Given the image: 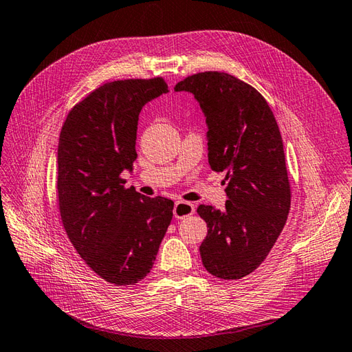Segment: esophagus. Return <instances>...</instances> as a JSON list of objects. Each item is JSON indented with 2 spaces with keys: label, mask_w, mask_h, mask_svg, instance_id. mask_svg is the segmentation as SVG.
Here are the masks:
<instances>
[{
  "label": "esophagus",
  "mask_w": 352,
  "mask_h": 352,
  "mask_svg": "<svg viewBox=\"0 0 352 352\" xmlns=\"http://www.w3.org/2000/svg\"><path fill=\"white\" fill-rule=\"evenodd\" d=\"M194 212H196V208H194L192 203H190V201H181V200L175 203L173 214H175V217L177 218V220H182V218L190 217Z\"/></svg>",
  "instance_id": "obj_1"
}]
</instances>
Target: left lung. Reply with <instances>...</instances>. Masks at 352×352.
<instances>
[{
	"label": "left lung",
	"mask_w": 352,
	"mask_h": 352,
	"mask_svg": "<svg viewBox=\"0 0 352 352\" xmlns=\"http://www.w3.org/2000/svg\"><path fill=\"white\" fill-rule=\"evenodd\" d=\"M197 99L208 124V160L224 171L226 209L197 208L208 224L203 267L224 280L248 276L267 259L291 209L283 140L267 100L224 72H200L176 84Z\"/></svg>",
	"instance_id": "1"
}]
</instances>
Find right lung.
Returning a JSON list of instances; mask_svg holds the SVG:
<instances>
[{
  "mask_svg": "<svg viewBox=\"0 0 352 352\" xmlns=\"http://www.w3.org/2000/svg\"><path fill=\"white\" fill-rule=\"evenodd\" d=\"M167 91L161 76L107 82L69 111L60 132L61 223L90 270L117 286L149 274L173 217L170 199L142 196L122 177L137 160L140 111Z\"/></svg>",
  "mask_w": 352,
  "mask_h": 352,
  "instance_id": "right-lung-1",
  "label": "right lung"
}]
</instances>
